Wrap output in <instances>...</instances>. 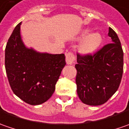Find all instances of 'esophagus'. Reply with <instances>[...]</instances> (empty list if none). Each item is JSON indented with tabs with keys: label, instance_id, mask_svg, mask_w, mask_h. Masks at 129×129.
I'll use <instances>...</instances> for the list:
<instances>
[{
	"label": "esophagus",
	"instance_id": "1",
	"mask_svg": "<svg viewBox=\"0 0 129 129\" xmlns=\"http://www.w3.org/2000/svg\"><path fill=\"white\" fill-rule=\"evenodd\" d=\"M66 61L68 65H72L75 61V56L72 53L69 52L66 55Z\"/></svg>",
	"mask_w": 129,
	"mask_h": 129
}]
</instances>
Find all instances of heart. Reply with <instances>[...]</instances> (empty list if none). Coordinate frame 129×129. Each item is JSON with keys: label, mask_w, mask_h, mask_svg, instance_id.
<instances>
[{"label": "heart", "mask_w": 129, "mask_h": 129, "mask_svg": "<svg viewBox=\"0 0 129 129\" xmlns=\"http://www.w3.org/2000/svg\"><path fill=\"white\" fill-rule=\"evenodd\" d=\"M91 29H86L83 32L79 39H83L81 43L78 50L83 55H90L94 53L102 43V36L99 33H92Z\"/></svg>", "instance_id": "1"}]
</instances>
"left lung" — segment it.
I'll use <instances>...</instances> for the list:
<instances>
[{"label": "left lung", "instance_id": "left-lung-1", "mask_svg": "<svg viewBox=\"0 0 129 129\" xmlns=\"http://www.w3.org/2000/svg\"><path fill=\"white\" fill-rule=\"evenodd\" d=\"M111 43L93 56L77 54L76 83L77 93L83 104L99 106L106 103L117 91L121 81L123 52L117 34L109 28Z\"/></svg>", "mask_w": 129, "mask_h": 129}]
</instances>
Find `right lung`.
Returning <instances> with one entry per match:
<instances>
[{
  "instance_id": "1",
  "label": "right lung",
  "mask_w": 129,
  "mask_h": 129,
  "mask_svg": "<svg viewBox=\"0 0 129 129\" xmlns=\"http://www.w3.org/2000/svg\"><path fill=\"white\" fill-rule=\"evenodd\" d=\"M16 25L7 43L5 65L12 91L30 105L46 102L55 91L56 82L66 65L64 54L41 53L25 46Z\"/></svg>"
}]
</instances>
